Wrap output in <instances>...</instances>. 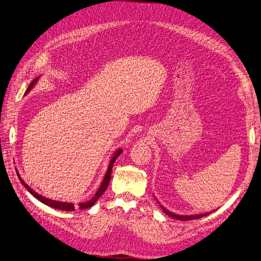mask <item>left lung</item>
Wrapping results in <instances>:
<instances>
[{
	"label": "left lung",
	"mask_w": 261,
	"mask_h": 261,
	"mask_svg": "<svg viewBox=\"0 0 261 261\" xmlns=\"http://www.w3.org/2000/svg\"><path fill=\"white\" fill-rule=\"evenodd\" d=\"M161 207H162V210H163V212L165 213L166 215H168L169 217H171V218H174V219H177V220H182V221H188V220H195V219H200V218H202V217H205V216H208L210 214H212V212L211 213H205V214H199V215H189V216H180V215H175V214H173V213H171V212H169V211H167L165 207L164 206H162L161 205Z\"/></svg>",
	"instance_id": "obj_1"
}]
</instances>
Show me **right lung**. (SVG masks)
<instances>
[{
    "instance_id": "right-lung-1",
    "label": "right lung",
    "mask_w": 261,
    "mask_h": 261,
    "mask_svg": "<svg viewBox=\"0 0 261 261\" xmlns=\"http://www.w3.org/2000/svg\"><path fill=\"white\" fill-rule=\"evenodd\" d=\"M38 80H39V77L35 78V79L31 82V85H30L29 89L26 90L25 94H27V93H29V92L33 89V87L35 86V84H36V82H37ZM121 152H122V150H121V149H118L117 151L115 152V154H114V155H113V158L111 159V162H110V164H109L108 170H107V172H106V174H105V177H103V180H102L101 185L99 186L98 190L96 191L95 196H94L90 201H88V202H82V203H80V204H79V208H80V210H86V208H90V207H92L93 205L95 204V202L97 201V200L101 197V195L105 193V190L107 189V187H108V185H109V183H110V179H111V172H112V168H113V165H114V162L116 161V159L118 158V155H119ZM16 171H17L18 177H19L20 182L22 183V185H24V186H25V188H26L27 190H29L30 193H31V194H32L36 199H38L40 202H42V203H44L45 205H47V206L53 207V208H56V210H61V211H66V212H73V211L75 210V206H74V204H73V203H67V202H60V201L50 200V199L44 198L43 196H41V195L37 194L35 190H33L29 185H27V184L22 180V177L20 176V174H19L18 170H16Z\"/></svg>"
}]
</instances>
